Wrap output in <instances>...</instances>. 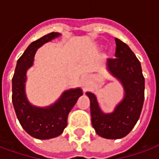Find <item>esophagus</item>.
<instances>
[{"instance_id":"esophagus-1","label":"esophagus","mask_w":159,"mask_h":159,"mask_svg":"<svg viewBox=\"0 0 159 159\" xmlns=\"http://www.w3.org/2000/svg\"><path fill=\"white\" fill-rule=\"evenodd\" d=\"M82 83H83V85L84 86V87H87L88 86L87 78H83V80H82Z\"/></svg>"}]
</instances>
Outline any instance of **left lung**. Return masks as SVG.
Segmentation results:
<instances>
[{
	"label": "left lung",
	"mask_w": 159,
	"mask_h": 159,
	"mask_svg": "<svg viewBox=\"0 0 159 159\" xmlns=\"http://www.w3.org/2000/svg\"><path fill=\"white\" fill-rule=\"evenodd\" d=\"M115 58L107 59V70L121 83L123 99L112 113H103L96 95L86 92L90 100L92 126L95 133L108 139L125 137L136 125L141 114L145 99V78L141 64L129 46L115 39Z\"/></svg>",
	"instance_id": "8db88e82"
}]
</instances>
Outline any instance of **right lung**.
<instances>
[{
    "label": "right lung",
    "mask_w": 159,
    "mask_h": 159,
    "mask_svg": "<svg viewBox=\"0 0 159 159\" xmlns=\"http://www.w3.org/2000/svg\"><path fill=\"white\" fill-rule=\"evenodd\" d=\"M59 36V33H51L33 42L18 59L12 79V101L18 120L27 134L39 139H49L63 134L69 113L83 95L82 89H70L63 92L56 102L43 107L33 106L26 97V72L33 65L35 53L44 44Z\"/></svg>",
    "instance_id": "1"
}]
</instances>
